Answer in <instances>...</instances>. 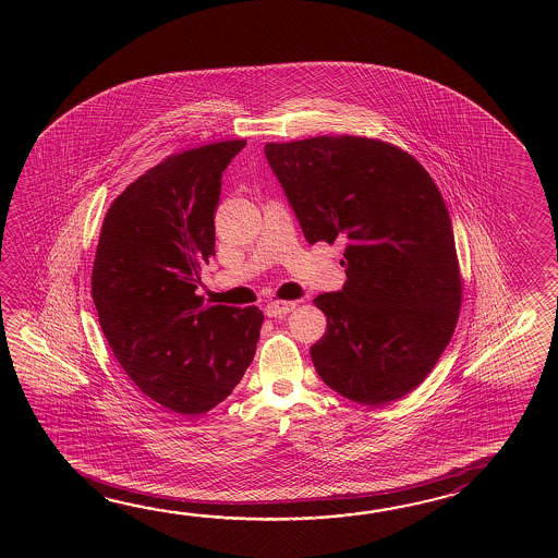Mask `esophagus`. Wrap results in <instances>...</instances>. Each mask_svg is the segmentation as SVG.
Instances as JSON below:
<instances>
[{
  "instance_id": "34e87169",
  "label": "esophagus",
  "mask_w": 558,
  "mask_h": 558,
  "mask_svg": "<svg viewBox=\"0 0 558 558\" xmlns=\"http://www.w3.org/2000/svg\"><path fill=\"white\" fill-rule=\"evenodd\" d=\"M295 305V301H271L265 311H267V317H283L287 313H291Z\"/></svg>"
}]
</instances>
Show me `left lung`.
<instances>
[{
	"label": "left lung",
	"mask_w": 558,
	"mask_h": 558,
	"mask_svg": "<svg viewBox=\"0 0 558 558\" xmlns=\"http://www.w3.org/2000/svg\"><path fill=\"white\" fill-rule=\"evenodd\" d=\"M265 157L308 243L343 241L341 291L313 303L320 379L380 407L418 387L451 341L461 275L447 205L415 157L391 143L320 135L267 143Z\"/></svg>",
	"instance_id": "8db88e82"
}]
</instances>
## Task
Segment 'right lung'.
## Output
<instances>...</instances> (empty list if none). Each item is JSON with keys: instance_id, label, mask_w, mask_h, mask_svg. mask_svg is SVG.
I'll return each instance as SVG.
<instances>
[{"instance_id": "add662e5", "label": "right lung", "mask_w": 558, "mask_h": 558, "mask_svg": "<svg viewBox=\"0 0 558 558\" xmlns=\"http://www.w3.org/2000/svg\"><path fill=\"white\" fill-rule=\"evenodd\" d=\"M243 140L171 155L111 203L92 295L119 365L151 401L197 416L226 401L259 341L257 307L205 305L221 178Z\"/></svg>"}]
</instances>
